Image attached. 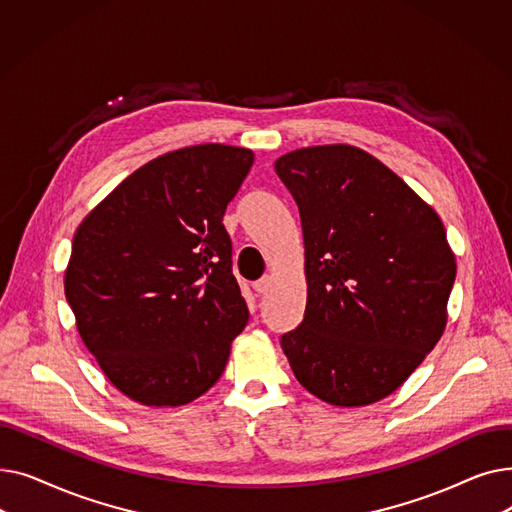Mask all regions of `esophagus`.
I'll return each instance as SVG.
<instances>
[{"instance_id":"1","label":"esophagus","mask_w":512,"mask_h":512,"mask_svg":"<svg viewBox=\"0 0 512 512\" xmlns=\"http://www.w3.org/2000/svg\"><path fill=\"white\" fill-rule=\"evenodd\" d=\"M272 286H274V278H272V276H265V278H261V280H257V282L253 284V288H255V292H257V294L270 292V290H272Z\"/></svg>"}]
</instances>
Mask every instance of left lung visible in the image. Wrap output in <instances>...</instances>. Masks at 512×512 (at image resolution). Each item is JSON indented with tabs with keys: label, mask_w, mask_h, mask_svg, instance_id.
<instances>
[{
	"label": "left lung",
	"mask_w": 512,
	"mask_h": 512,
	"mask_svg": "<svg viewBox=\"0 0 512 512\" xmlns=\"http://www.w3.org/2000/svg\"><path fill=\"white\" fill-rule=\"evenodd\" d=\"M301 213L307 305L282 351L299 384L334 407L373 405L442 338L456 259L434 207L353 145L274 161Z\"/></svg>",
	"instance_id": "1"
}]
</instances>
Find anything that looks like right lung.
Wrapping results in <instances>:
<instances>
[{"label": "right lung", "instance_id": "1", "mask_svg": "<svg viewBox=\"0 0 512 512\" xmlns=\"http://www.w3.org/2000/svg\"><path fill=\"white\" fill-rule=\"evenodd\" d=\"M251 149L182 147L126 176L78 224L64 272L76 330L105 378L145 407L220 380L249 309L222 224Z\"/></svg>", "mask_w": 512, "mask_h": 512}]
</instances>
